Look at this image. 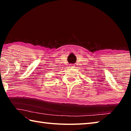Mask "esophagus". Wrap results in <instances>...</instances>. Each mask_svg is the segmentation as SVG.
<instances>
[{
    "label": "esophagus",
    "mask_w": 131,
    "mask_h": 131,
    "mask_svg": "<svg viewBox=\"0 0 131 131\" xmlns=\"http://www.w3.org/2000/svg\"><path fill=\"white\" fill-rule=\"evenodd\" d=\"M74 66H75L74 65H73V64H72V65H70L69 67H70V68H71V69H74V68H75Z\"/></svg>",
    "instance_id": "obj_1"
}]
</instances>
